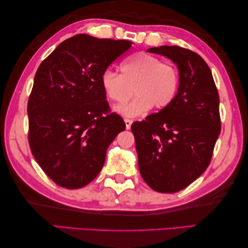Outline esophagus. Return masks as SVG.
<instances>
[{"mask_svg": "<svg viewBox=\"0 0 248 248\" xmlns=\"http://www.w3.org/2000/svg\"><path fill=\"white\" fill-rule=\"evenodd\" d=\"M124 122H125V125H126V128L129 129L132 126V123H133V120L131 119H124Z\"/></svg>", "mask_w": 248, "mask_h": 248, "instance_id": "1", "label": "esophagus"}]
</instances>
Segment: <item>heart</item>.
Instances as JSON below:
<instances>
[{
    "label": "heart",
    "mask_w": 248,
    "mask_h": 248,
    "mask_svg": "<svg viewBox=\"0 0 248 248\" xmlns=\"http://www.w3.org/2000/svg\"><path fill=\"white\" fill-rule=\"evenodd\" d=\"M121 75L112 70L101 76V86L113 103H124L133 95L131 102L117 108L126 116L143 114L147 109L169 107L177 95L180 75L176 66L164 62L147 52H140L125 59L120 66Z\"/></svg>",
    "instance_id": "obj_1"
}]
</instances>
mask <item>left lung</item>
I'll use <instances>...</instances> for the list:
<instances>
[{"label": "left lung", "mask_w": 248, "mask_h": 248, "mask_svg": "<svg viewBox=\"0 0 248 248\" xmlns=\"http://www.w3.org/2000/svg\"><path fill=\"white\" fill-rule=\"evenodd\" d=\"M177 63L180 84L172 103L134 122L140 172L153 190L185 189L210 165L221 132L220 99L208 64L197 52L179 46L149 48Z\"/></svg>", "instance_id": "obj_1"}]
</instances>
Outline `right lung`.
<instances>
[{
  "label": "right lung",
  "instance_id": "obj_1",
  "mask_svg": "<svg viewBox=\"0 0 248 248\" xmlns=\"http://www.w3.org/2000/svg\"><path fill=\"white\" fill-rule=\"evenodd\" d=\"M131 47L128 40L80 34L60 44L36 71L28 143L40 168L62 188L90 184L109 144L126 127L105 100L101 76Z\"/></svg>",
  "mask_w": 248,
  "mask_h": 248
}]
</instances>
